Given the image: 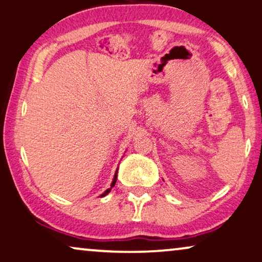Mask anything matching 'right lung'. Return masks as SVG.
Returning <instances> with one entry per match:
<instances>
[{
  "label": "right lung",
  "instance_id": "1",
  "mask_svg": "<svg viewBox=\"0 0 262 262\" xmlns=\"http://www.w3.org/2000/svg\"><path fill=\"white\" fill-rule=\"evenodd\" d=\"M116 180H117V171H116V173H115L114 181H113V183H111V188H113V187L115 186V183H116ZM111 188H109V189H107V190H105V191H104V193L102 194V196H104V195H106L107 193H109V191L111 190Z\"/></svg>",
  "mask_w": 262,
  "mask_h": 262
}]
</instances>
